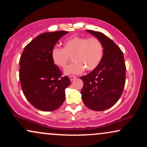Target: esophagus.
Instances as JSON below:
<instances>
[{"label":"esophagus","instance_id":"34e87169","mask_svg":"<svg viewBox=\"0 0 147 147\" xmlns=\"http://www.w3.org/2000/svg\"><path fill=\"white\" fill-rule=\"evenodd\" d=\"M69 78H70V81H73V80H75V79L77 78V77H76V76H74V75H71V76H70V77H69Z\"/></svg>","mask_w":147,"mask_h":147}]
</instances>
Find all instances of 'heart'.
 I'll list each match as a JSON object with an SVG mask.
<instances>
[{"mask_svg": "<svg viewBox=\"0 0 147 147\" xmlns=\"http://www.w3.org/2000/svg\"><path fill=\"white\" fill-rule=\"evenodd\" d=\"M63 45V48L55 47L52 49L51 58L55 65L64 68L70 57H73L74 63L64 70L65 75H79L85 68L88 71H92L102 62L104 48L98 38L75 36L67 39Z\"/></svg>", "mask_w": 147, "mask_h": 147, "instance_id": "1", "label": "heart"}]
</instances>
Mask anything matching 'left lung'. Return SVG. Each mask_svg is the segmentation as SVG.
I'll return each mask as SVG.
<instances>
[{"instance_id": "left-lung-1", "label": "left lung", "mask_w": 147, "mask_h": 147, "mask_svg": "<svg viewBox=\"0 0 147 147\" xmlns=\"http://www.w3.org/2000/svg\"><path fill=\"white\" fill-rule=\"evenodd\" d=\"M102 43L104 53L97 68L80 79L81 90L86 106L91 110L102 111L112 107L122 95L126 80V65L122 50L113 40L100 32L86 30Z\"/></svg>"}]
</instances>
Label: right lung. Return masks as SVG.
I'll use <instances>...</instances> for the list:
<instances>
[{
    "label": "right lung",
    "mask_w": 147,
    "mask_h": 147,
    "mask_svg": "<svg viewBox=\"0 0 147 147\" xmlns=\"http://www.w3.org/2000/svg\"><path fill=\"white\" fill-rule=\"evenodd\" d=\"M66 31L38 35L25 47L19 61V79L23 94L38 110L52 111L59 108L65 98V90L70 84L67 76L61 77L54 64L51 51Z\"/></svg>",
    "instance_id": "add662e5"
}]
</instances>
